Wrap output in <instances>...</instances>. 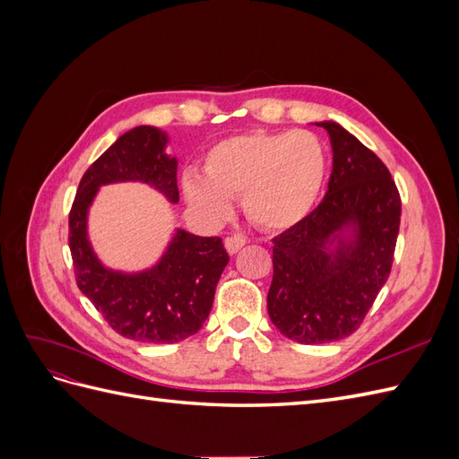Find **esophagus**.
Listing matches in <instances>:
<instances>
[{
	"instance_id": "esophagus-1",
	"label": "esophagus",
	"mask_w": 459,
	"mask_h": 459,
	"mask_svg": "<svg viewBox=\"0 0 459 459\" xmlns=\"http://www.w3.org/2000/svg\"><path fill=\"white\" fill-rule=\"evenodd\" d=\"M247 245V239L243 238V235H231V238H228L226 239V248H228V253L230 255H235L239 251V248H243Z\"/></svg>"
}]
</instances>
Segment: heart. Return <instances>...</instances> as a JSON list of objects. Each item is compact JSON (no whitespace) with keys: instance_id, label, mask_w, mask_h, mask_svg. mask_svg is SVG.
I'll return each instance as SVG.
<instances>
[{"instance_id":"1","label":"heart","mask_w":459,"mask_h":459,"mask_svg":"<svg viewBox=\"0 0 459 459\" xmlns=\"http://www.w3.org/2000/svg\"><path fill=\"white\" fill-rule=\"evenodd\" d=\"M204 176L187 170L184 195L208 218L221 220L231 199L241 197L243 212L264 231L295 228L322 195L327 155L312 132H253L228 137L208 149Z\"/></svg>"}]
</instances>
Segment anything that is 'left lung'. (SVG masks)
<instances>
[{
    "instance_id": "1",
    "label": "left lung",
    "mask_w": 459,
    "mask_h": 459,
    "mask_svg": "<svg viewBox=\"0 0 459 459\" xmlns=\"http://www.w3.org/2000/svg\"><path fill=\"white\" fill-rule=\"evenodd\" d=\"M319 126L333 147L329 191L300 224L273 238L268 290L272 324L302 344L341 341L362 325L391 273L402 212L383 160L339 124ZM351 223L355 243L329 255L326 245Z\"/></svg>"
}]
</instances>
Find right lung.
<instances>
[{
	"label": "right lung",
	"instance_id": "obj_1",
	"mask_svg": "<svg viewBox=\"0 0 459 459\" xmlns=\"http://www.w3.org/2000/svg\"><path fill=\"white\" fill-rule=\"evenodd\" d=\"M164 143L166 135L151 126L120 135L82 176L68 214L78 289L118 335L152 344L179 342L203 327L230 262L224 243L179 230L155 268L126 275L105 270L91 253L86 214L97 187L124 179L145 182L178 203V162L164 155Z\"/></svg>",
	"mask_w": 459,
	"mask_h": 459
}]
</instances>
